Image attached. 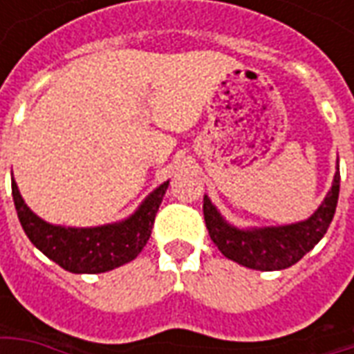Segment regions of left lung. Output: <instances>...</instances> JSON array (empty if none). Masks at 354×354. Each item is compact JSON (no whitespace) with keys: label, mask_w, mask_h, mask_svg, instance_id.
<instances>
[{"label":"left lung","mask_w":354,"mask_h":354,"mask_svg":"<svg viewBox=\"0 0 354 354\" xmlns=\"http://www.w3.org/2000/svg\"><path fill=\"white\" fill-rule=\"evenodd\" d=\"M337 197L339 165L324 201L301 222L267 227H237L223 218L208 195L203 199V214L208 235L227 260L256 271H281L297 263L324 237L335 214Z\"/></svg>","instance_id":"1"}]
</instances>
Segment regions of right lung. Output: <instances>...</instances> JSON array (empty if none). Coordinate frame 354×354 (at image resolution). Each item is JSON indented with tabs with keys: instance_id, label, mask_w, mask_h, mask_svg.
<instances>
[{
	"instance_id": "add662e5",
	"label": "right lung",
	"mask_w": 354,
	"mask_h": 354,
	"mask_svg": "<svg viewBox=\"0 0 354 354\" xmlns=\"http://www.w3.org/2000/svg\"><path fill=\"white\" fill-rule=\"evenodd\" d=\"M11 185L20 225L32 245L70 273L96 274L124 266L142 252L169 189V180L157 185L124 220L94 227H66L45 222L24 203L15 178Z\"/></svg>"
}]
</instances>
